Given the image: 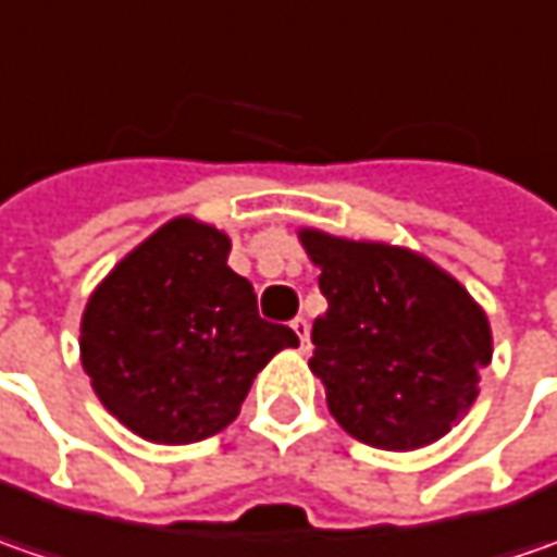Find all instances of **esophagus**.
<instances>
[{
	"mask_svg": "<svg viewBox=\"0 0 557 557\" xmlns=\"http://www.w3.org/2000/svg\"><path fill=\"white\" fill-rule=\"evenodd\" d=\"M290 329L300 337V350H307V347H310V322H307L304 315H297V319L290 322Z\"/></svg>",
	"mask_w": 557,
	"mask_h": 557,
	"instance_id": "1",
	"label": "esophagus"
}]
</instances>
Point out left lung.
I'll return each mask as SVG.
<instances>
[{
    "label": "left lung",
    "instance_id": "8db88e82",
    "mask_svg": "<svg viewBox=\"0 0 557 557\" xmlns=\"http://www.w3.org/2000/svg\"><path fill=\"white\" fill-rule=\"evenodd\" d=\"M329 310L310 369L344 431L377 449L440 440L478 396L490 322L456 278L412 250L304 228Z\"/></svg>",
    "mask_w": 557,
    "mask_h": 557
}]
</instances>
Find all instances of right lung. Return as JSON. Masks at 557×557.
Wrapping results in <instances>:
<instances>
[{
	"label": "right lung",
	"instance_id": "add662e5",
	"mask_svg": "<svg viewBox=\"0 0 557 557\" xmlns=\"http://www.w3.org/2000/svg\"><path fill=\"white\" fill-rule=\"evenodd\" d=\"M228 238L180 216L158 228L89 297L83 369L104 409L151 443H198L232 424L288 325L260 319Z\"/></svg>",
	"mask_w": 557,
	"mask_h": 557
}]
</instances>
